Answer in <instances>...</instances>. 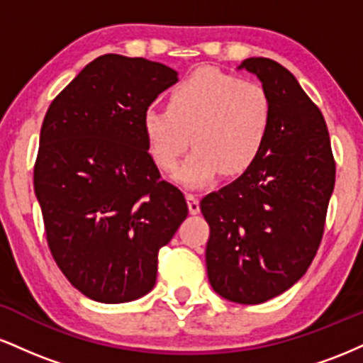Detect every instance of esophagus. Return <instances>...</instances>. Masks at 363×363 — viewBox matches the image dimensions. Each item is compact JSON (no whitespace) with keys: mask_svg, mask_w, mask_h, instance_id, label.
I'll return each instance as SVG.
<instances>
[{"mask_svg":"<svg viewBox=\"0 0 363 363\" xmlns=\"http://www.w3.org/2000/svg\"><path fill=\"white\" fill-rule=\"evenodd\" d=\"M186 199H187V206H189V213L191 215H196L199 213V199L196 194H186Z\"/></svg>","mask_w":363,"mask_h":363,"instance_id":"obj_1","label":"esophagus"}]
</instances>
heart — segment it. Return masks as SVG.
<instances>
[{"mask_svg": "<svg viewBox=\"0 0 363 363\" xmlns=\"http://www.w3.org/2000/svg\"><path fill=\"white\" fill-rule=\"evenodd\" d=\"M273 123V102L257 82L199 68L172 86L167 109L148 107L143 133L157 167L186 187L211 184L220 174L242 176L259 158Z\"/></svg>", "mask_w": 363, "mask_h": 363, "instance_id": "1", "label": "heart"}]
</instances>
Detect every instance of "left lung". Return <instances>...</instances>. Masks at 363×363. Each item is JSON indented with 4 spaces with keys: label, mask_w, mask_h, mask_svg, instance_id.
<instances>
[{
    "label": "left lung",
    "mask_w": 363,
    "mask_h": 363,
    "mask_svg": "<svg viewBox=\"0 0 363 363\" xmlns=\"http://www.w3.org/2000/svg\"><path fill=\"white\" fill-rule=\"evenodd\" d=\"M273 102V123L247 172L199 203L210 225L208 280L237 303H261L306 274L324 234L336 164L319 107L280 62L249 57Z\"/></svg>",
    "instance_id": "obj_1"
}]
</instances>
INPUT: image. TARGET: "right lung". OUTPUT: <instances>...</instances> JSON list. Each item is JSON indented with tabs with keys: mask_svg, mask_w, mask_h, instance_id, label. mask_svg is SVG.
<instances>
[{
	"mask_svg": "<svg viewBox=\"0 0 363 363\" xmlns=\"http://www.w3.org/2000/svg\"><path fill=\"white\" fill-rule=\"evenodd\" d=\"M176 82L162 62L104 54L45 112L34 167L45 237L62 274L91 301L148 294L158 251L187 216L143 133L145 111Z\"/></svg>",
	"mask_w": 363,
	"mask_h": 363,
	"instance_id": "obj_1",
	"label": "right lung"
}]
</instances>
